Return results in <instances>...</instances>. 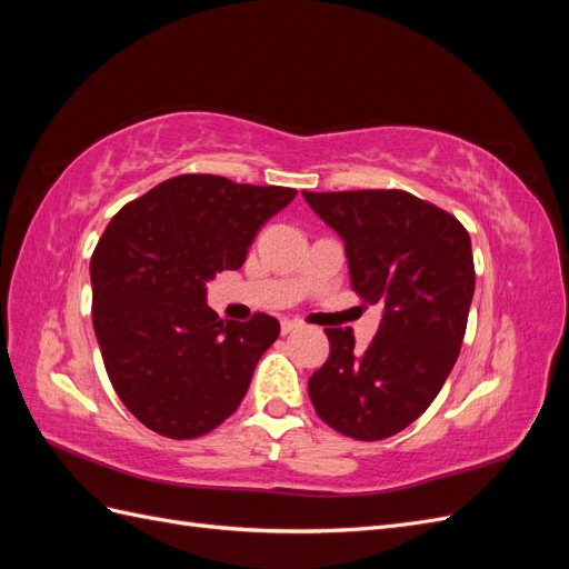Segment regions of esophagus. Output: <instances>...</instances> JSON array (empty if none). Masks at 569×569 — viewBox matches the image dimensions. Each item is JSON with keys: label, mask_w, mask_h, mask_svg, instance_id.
Here are the masks:
<instances>
[{"label": "esophagus", "mask_w": 569, "mask_h": 569, "mask_svg": "<svg viewBox=\"0 0 569 569\" xmlns=\"http://www.w3.org/2000/svg\"><path fill=\"white\" fill-rule=\"evenodd\" d=\"M301 322H297V320H289V318H282V322H280V330H282V335H289L291 330H297Z\"/></svg>", "instance_id": "34e87169"}]
</instances>
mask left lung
<instances>
[{"instance_id": "obj_1", "label": "left lung", "mask_w": 569, "mask_h": 569, "mask_svg": "<svg viewBox=\"0 0 569 569\" xmlns=\"http://www.w3.org/2000/svg\"><path fill=\"white\" fill-rule=\"evenodd\" d=\"M347 251L351 287L382 303L380 330L356 349L351 327H327L330 358L308 380L322 422L358 441L393 437L451 375L475 295L470 234L403 189L303 192Z\"/></svg>"}]
</instances>
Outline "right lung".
Returning <instances> with one entry per match:
<instances>
[{
	"mask_svg": "<svg viewBox=\"0 0 569 569\" xmlns=\"http://www.w3.org/2000/svg\"><path fill=\"white\" fill-rule=\"evenodd\" d=\"M295 197L178 176L126 203L101 234L90 261L94 335L118 399L157 435H209L242 403L280 322L220 320L206 282L242 268L256 232Z\"/></svg>",
	"mask_w": 569,
	"mask_h": 569,
	"instance_id": "1",
	"label": "right lung"
}]
</instances>
